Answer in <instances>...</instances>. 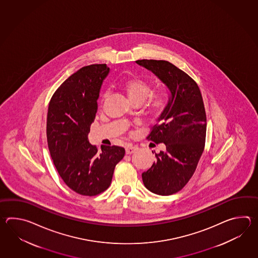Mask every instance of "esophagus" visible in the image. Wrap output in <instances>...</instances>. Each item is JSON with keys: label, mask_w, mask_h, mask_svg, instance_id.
I'll use <instances>...</instances> for the list:
<instances>
[{"label": "esophagus", "mask_w": 258, "mask_h": 258, "mask_svg": "<svg viewBox=\"0 0 258 258\" xmlns=\"http://www.w3.org/2000/svg\"><path fill=\"white\" fill-rule=\"evenodd\" d=\"M137 150V147H135V146H133V145H127L126 148H125V152H126V154H128V155L135 153Z\"/></svg>", "instance_id": "1"}]
</instances>
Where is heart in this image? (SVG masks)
<instances>
[{"label":"heart","instance_id":"1","mask_svg":"<svg viewBox=\"0 0 258 258\" xmlns=\"http://www.w3.org/2000/svg\"><path fill=\"white\" fill-rule=\"evenodd\" d=\"M121 88L130 99V101L142 103L148 98L150 93V85L147 81L139 77H129L121 83ZM108 92H105L102 99H106ZM166 106V95L163 91H158L149 96L148 102V109L152 114H159Z\"/></svg>","mask_w":258,"mask_h":258}]
</instances>
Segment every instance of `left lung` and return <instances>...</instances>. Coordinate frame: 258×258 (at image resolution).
Instances as JSON below:
<instances>
[{"label":"left lung","mask_w":258,"mask_h":258,"mask_svg":"<svg viewBox=\"0 0 258 258\" xmlns=\"http://www.w3.org/2000/svg\"><path fill=\"white\" fill-rule=\"evenodd\" d=\"M137 64L152 72L170 92L168 103L148 138L163 143L164 151L142 173L150 192L170 196L179 192L191 179L202 156L207 117L198 84L168 60H138Z\"/></svg>","instance_id":"obj_1"}]
</instances>
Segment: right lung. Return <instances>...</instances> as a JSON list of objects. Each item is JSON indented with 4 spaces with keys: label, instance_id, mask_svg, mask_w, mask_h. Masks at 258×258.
<instances>
[{
    "label": "right lung",
    "instance_id": "1",
    "mask_svg": "<svg viewBox=\"0 0 258 258\" xmlns=\"http://www.w3.org/2000/svg\"><path fill=\"white\" fill-rule=\"evenodd\" d=\"M106 64H91L68 77L50 99L47 115V140L51 159L66 185L82 196H97L110 186L115 166L124 148L101 146L99 151L88 141L90 125Z\"/></svg>",
    "mask_w": 258,
    "mask_h": 258
}]
</instances>
